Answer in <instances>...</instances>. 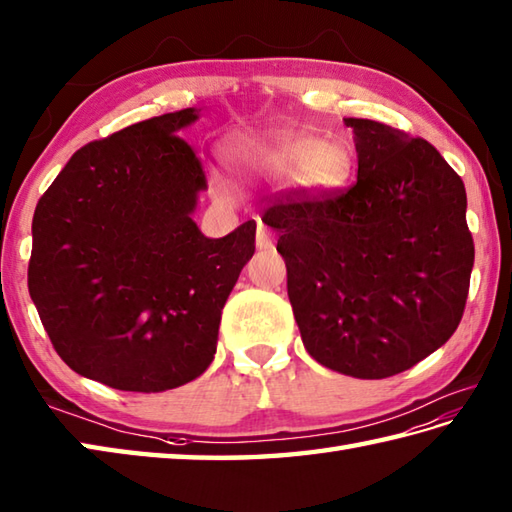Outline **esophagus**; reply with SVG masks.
<instances>
[{
    "label": "esophagus",
    "mask_w": 512,
    "mask_h": 512,
    "mask_svg": "<svg viewBox=\"0 0 512 512\" xmlns=\"http://www.w3.org/2000/svg\"><path fill=\"white\" fill-rule=\"evenodd\" d=\"M256 245L260 249H269L271 245H274V241H271V234L267 232V227L258 221V229H256Z\"/></svg>",
    "instance_id": "34e87169"
}]
</instances>
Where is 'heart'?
<instances>
[{"label": "heart", "instance_id": "1", "mask_svg": "<svg viewBox=\"0 0 512 512\" xmlns=\"http://www.w3.org/2000/svg\"><path fill=\"white\" fill-rule=\"evenodd\" d=\"M225 152L238 172L289 181L307 194L338 190L351 174V156L342 145L318 143L309 134H241L227 141ZM212 187L221 198L232 196V185L223 176L216 174Z\"/></svg>", "mask_w": 512, "mask_h": 512}]
</instances>
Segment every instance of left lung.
Listing matches in <instances>:
<instances>
[{"instance_id":"left-lung-1","label":"left lung","mask_w":512,"mask_h":512,"mask_svg":"<svg viewBox=\"0 0 512 512\" xmlns=\"http://www.w3.org/2000/svg\"><path fill=\"white\" fill-rule=\"evenodd\" d=\"M353 128L358 181L289 192L271 207L302 344L322 367L382 380L431 356L460 325L473 236L466 190L429 141L371 119Z\"/></svg>"}]
</instances>
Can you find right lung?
<instances>
[{
	"label": "right lung",
	"mask_w": 512,
	"mask_h": 512,
	"mask_svg": "<svg viewBox=\"0 0 512 512\" xmlns=\"http://www.w3.org/2000/svg\"><path fill=\"white\" fill-rule=\"evenodd\" d=\"M196 119L185 108L83 145L37 203L30 298L59 358L112 389L168 391L210 367L254 256V221L223 238L192 221L207 181L179 132Z\"/></svg>",
	"instance_id": "add662e5"
}]
</instances>
